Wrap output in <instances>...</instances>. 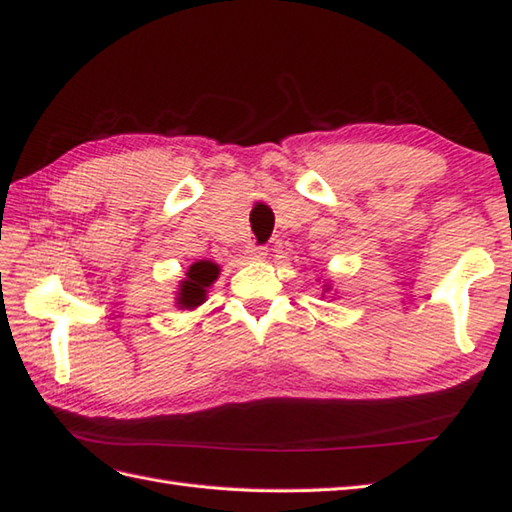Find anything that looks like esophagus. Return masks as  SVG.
<instances>
[{"label":"esophagus","mask_w":512,"mask_h":512,"mask_svg":"<svg viewBox=\"0 0 512 512\" xmlns=\"http://www.w3.org/2000/svg\"><path fill=\"white\" fill-rule=\"evenodd\" d=\"M265 256H267V247L265 245H249L247 247V258L260 260V258H265Z\"/></svg>","instance_id":"obj_1"}]
</instances>
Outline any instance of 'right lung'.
I'll return each mask as SVG.
<instances>
[{
  "instance_id": "right-lung-1",
  "label": "right lung",
  "mask_w": 512,
  "mask_h": 512,
  "mask_svg": "<svg viewBox=\"0 0 512 512\" xmlns=\"http://www.w3.org/2000/svg\"><path fill=\"white\" fill-rule=\"evenodd\" d=\"M218 265L211 263V260H200V263H194L187 272V281H182L180 292H178V305L180 307H191L200 305L205 301V292L207 287L218 278Z\"/></svg>"
}]
</instances>
